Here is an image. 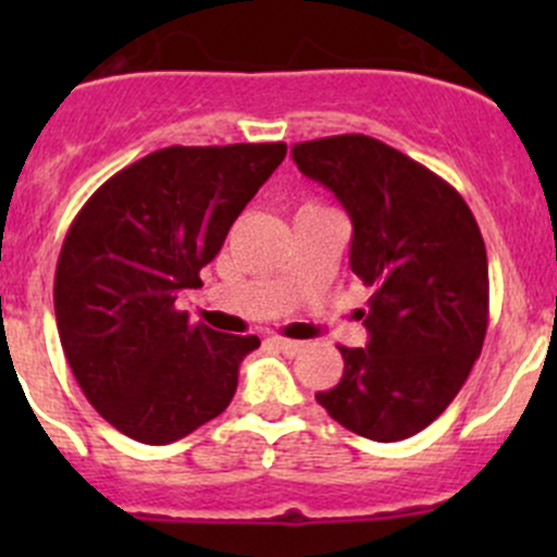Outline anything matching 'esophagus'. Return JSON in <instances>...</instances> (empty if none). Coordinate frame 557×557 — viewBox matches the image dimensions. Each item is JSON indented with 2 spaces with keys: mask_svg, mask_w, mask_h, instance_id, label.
Returning a JSON list of instances; mask_svg holds the SVG:
<instances>
[{
  "mask_svg": "<svg viewBox=\"0 0 557 557\" xmlns=\"http://www.w3.org/2000/svg\"><path fill=\"white\" fill-rule=\"evenodd\" d=\"M269 342H272V345L277 347V350H283L285 356H296V352H301V350H305V342L285 339V336H277V334H272V336H269Z\"/></svg>",
  "mask_w": 557,
  "mask_h": 557,
  "instance_id": "34e87169",
  "label": "esophagus"
}]
</instances>
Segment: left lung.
Here are the masks:
<instances>
[{"mask_svg": "<svg viewBox=\"0 0 557 557\" xmlns=\"http://www.w3.org/2000/svg\"><path fill=\"white\" fill-rule=\"evenodd\" d=\"M290 156L347 210L350 269L372 290L358 310L369 345L339 347L342 380L314 398L352 434L407 440L450 407L482 352L480 226L450 183L367 134L299 143Z\"/></svg>", "mask_w": 557, "mask_h": 557, "instance_id": "obj_1", "label": "left lung"}]
</instances>
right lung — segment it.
Returning a JSON list of instances; mask_svg holds the SVG:
<instances>
[{"label":"right lung","mask_w":557,"mask_h":557,"mask_svg":"<svg viewBox=\"0 0 557 557\" xmlns=\"http://www.w3.org/2000/svg\"><path fill=\"white\" fill-rule=\"evenodd\" d=\"M285 143L156 150L94 190L66 232L53 307L61 347L91 407L143 445L218 418L239 363L261 345L190 323L174 307L285 159Z\"/></svg>","instance_id":"1"}]
</instances>
